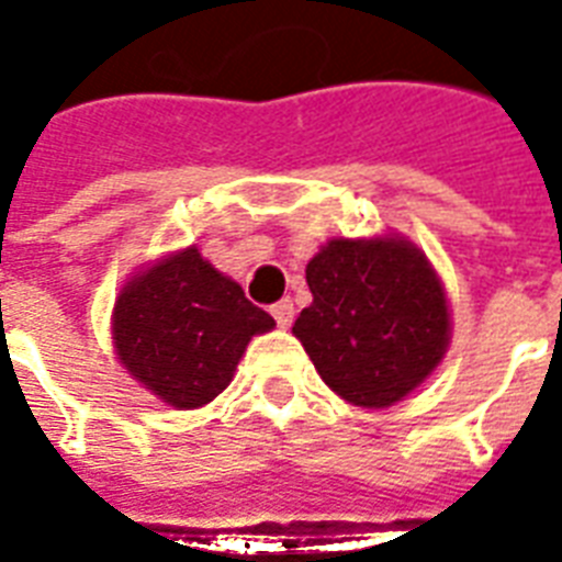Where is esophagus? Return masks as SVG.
Here are the masks:
<instances>
[{
    "label": "esophagus",
    "mask_w": 562,
    "mask_h": 562,
    "mask_svg": "<svg viewBox=\"0 0 562 562\" xmlns=\"http://www.w3.org/2000/svg\"><path fill=\"white\" fill-rule=\"evenodd\" d=\"M271 315H273V321L282 326V329H289L291 321H294V303H291L289 297L280 300V303H273Z\"/></svg>",
    "instance_id": "obj_1"
}]
</instances>
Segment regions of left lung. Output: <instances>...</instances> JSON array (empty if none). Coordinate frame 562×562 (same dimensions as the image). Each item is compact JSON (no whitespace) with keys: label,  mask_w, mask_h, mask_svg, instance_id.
<instances>
[{"label":"left lung","mask_w":562,"mask_h":562,"mask_svg":"<svg viewBox=\"0 0 562 562\" xmlns=\"http://www.w3.org/2000/svg\"><path fill=\"white\" fill-rule=\"evenodd\" d=\"M306 282L312 306L291 333L341 400L387 408L443 361V282L408 238H333L306 265Z\"/></svg>","instance_id":"8db88e82"}]
</instances>
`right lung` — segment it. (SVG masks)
<instances>
[{"mask_svg":"<svg viewBox=\"0 0 562 562\" xmlns=\"http://www.w3.org/2000/svg\"><path fill=\"white\" fill-rule=\"evenodd\" d=\"M273 326L238 282L215 271L198 247H187L119 291L113 347L136 382L189 411L215 400L233 382L250 338Z\"/></svg>","mask_w":562,"mask_h":562,"instance_id":"right-lung-1","label":"right lung"}]
</instances>
